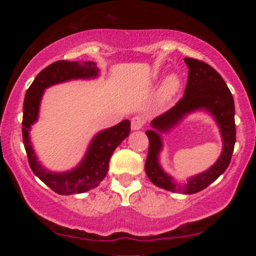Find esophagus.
Instances as JSON below:
<instances>
[{
  "instance_id": "obj_1",
  "label": "esophagus",
  "mask_w": 256,
  "mask_h": 256,
  "mask_svg": "<svg viewBox=\"0 0 256 256\" xmlns=\"http://www.w3.org/2000/svg\"><path fill=\"white\" fill-rule=\"evenodd\" d=\"M144 126V120L141 116H134L132 118V130H138Z\"/></svg>"
}]
</instances>
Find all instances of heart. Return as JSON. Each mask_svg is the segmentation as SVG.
Segmentation results:
<instances>
[{
	"instance_id": "obj_1",
	"label": "heart",
	"mask_w": 256,
	"mask_h": 256,
	"mask_svg": "<svg viewBox=\"0 0 256 256\" xmlns=\"http://www.w3.org/2000/svg\"><path fill=\"white\" fill-rule=\"evenodd\" d=\"M180 79L178 78L176 74H170L168 76L166 80L163 82V85L160 87V99L163 102L169 101L180 92Z\"/></svg>"
}]
</instances>
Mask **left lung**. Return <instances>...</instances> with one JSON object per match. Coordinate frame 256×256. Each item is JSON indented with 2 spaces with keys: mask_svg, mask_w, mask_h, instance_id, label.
<instances>
[{
  "mask_svg": "<svg viewBox=\"0 0 256 256\" xmlns=\"http://www.w3.org/2000/svg\"><path fill=\"white\" fill-rule=\"evenodd\" d=\"M188 68V84L184 96L172 108L152 121V127L158 132H166L180 122L183 116L197 110H206L214 116L222 132L224 148L222 156L205 172L190 178L188 184L178 185L166 174L158 163L162 149V140L157 132L146 130L149 138L148 156L146 160V174L158 188L171 192L185 194H197L213 183L230 166L236 144V121H234V100L222 76L212 66L194 58H185Z\"/></svg>",
  "mask_w": 256,
  "mask_h": 256,
  "instance_id": "left-lung-1",
  "label": "left lung"
}]
</instances>
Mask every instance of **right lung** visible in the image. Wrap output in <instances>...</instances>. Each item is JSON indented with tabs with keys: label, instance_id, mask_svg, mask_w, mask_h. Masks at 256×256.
Returning a JSON list of instances; mask_svg holds the SVG:
<instances>
[{
	"label": "right lung",
	"instance_id": "1",
	"mask_svg": "<svg viewBox=\"0 0 256 256\" xmlns=\"http://www.w3.org/2000/svg\"><path fill=\"white\" fill-rule=\"evenodd\" d=\"M98 71L99 70L94 62H54L38 73L24 98L22 134L28 162L34 174L58 194H82L98 186L107 174L112 154L130 132V122L128 120L100 132L90 142L82 162L76 169L68 172H50L37 160L30 143L29 130L31 124L38 118V110L44 90L66 80L94 78L98 76Z\"/></svg>",
	"mask_w": 256,
	"mask_h": 256
}]
</instances>
